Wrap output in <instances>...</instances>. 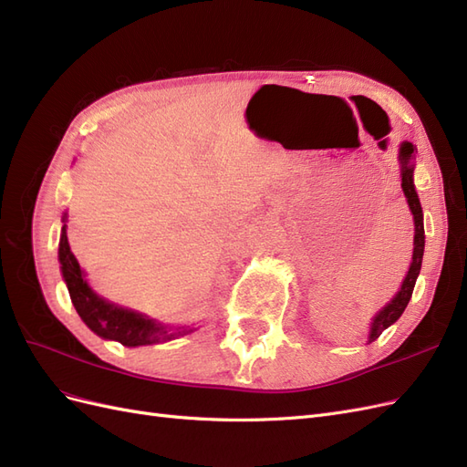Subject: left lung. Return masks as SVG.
Listing matches in <instances>:
<instances>
[{
  "label": "left lung",
  "mask_w": 467,
  "mask_h": 467,
  "mask_svg": "<svg viewBox=\"0 0 467 467\" xmlns=\"http://www.w3.org/2000/svg\"><path fill=\"white\" fill-rule=\"evenodd\" d=\"M413 158H415V146L411 142H403L400 148V163H401V189L407 199L409 208H411V214L415 220V242H413V261L411 266H409L407 276L401 285V290L393 296L391 302L384 306L376 314L370 335H368V343L376 341V338L381 335V331H386L391 323L398 321L401 314L405 312V307L411 300V294L415 288L417 276L420 273V265H422V253H425V225H422V208L419 202V196L415 191V182H413Z\"/></svg>",
  "instance_id": "1"
}]
</instances>
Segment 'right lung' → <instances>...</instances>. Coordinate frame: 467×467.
<instances>
[{"label":"right lung","mask_w":467,"mask_h":467,"mask_svg":"<svg viewBox=\"0 0 467 467\" xmlns=\"http://www.w3.org/2000/svg\"><path fill=\"white\" fill-rule=\"evenodd\" d=\"M62 222H66V214ZM58 259L62 265V276L76 312L79 314L83 323L99 337L119 341L124 347H142L171 341L175 337L192 333L191 327H179L175 331H169L163 325L155 323L153 319L142 314H136L132 309L110 304L109 300H103L101 296H97L88 285L86 275H83L72 249H69L66 223L62 225L60 234Z\"/></svg>","instance_id":"obj_1"}]
</instances>
